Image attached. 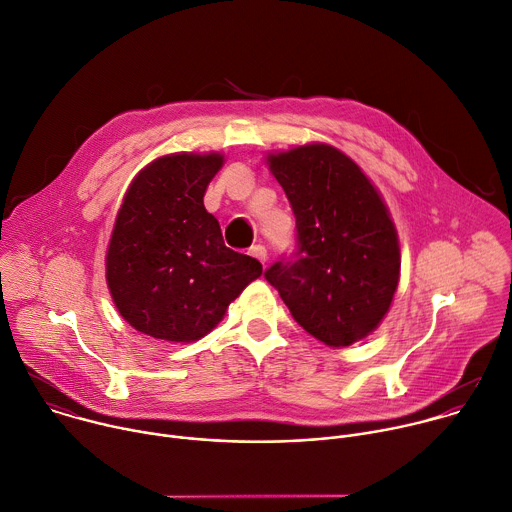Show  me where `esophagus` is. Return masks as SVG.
Listing matches in <instances>:
<instances>
[{"mask_svg": "<svg viewBox=\"0 0 512 512\" xmlns=\"http://www.w3.org/2000/svg\"><path fill=\"white\" fill-rule=\"evenodd\" d=\"M249 255L251 257H255L257 261H261V263H265L267 261V249L263 247V245H253L251 249H249Z\"/></svg>", "mask_w": 512, "mask_h": 512, "instance_id": "esophagus-1", "label": "esophagus"}]
</instances>
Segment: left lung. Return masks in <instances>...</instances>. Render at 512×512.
<instances>
[{
	"instance_id": "obj_1",
	"label": "left lung",
	"mask_w": 512,
	"mask_h": 512,
	"mask_svg": "<svg viewBox=\"0 0 512 512\" xmlns=\"http://www.w3.org/2000/svg\"><path fill=\"white\" fill-rule=\"evenodd\" d=\"M295 215L297 251L265 279L293 319L329 348H348L388 313L400 281V243L382 195L329 144L269 154Z\"/></svg>"
}]
</instances>
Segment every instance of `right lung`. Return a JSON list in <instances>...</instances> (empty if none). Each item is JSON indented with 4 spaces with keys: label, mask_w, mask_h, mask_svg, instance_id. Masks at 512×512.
<instances>
[{
    "label": "right lung",
    "mask_w": 512,
    "mask_h": 512,
    "mask_svg": "<svg viewBox=\"0 0 512 512\" xmlns=\"http://www.w3.org/2000/svg\"><path fill=\"white\" fill-rule=\"evenodd\" d=\"M225 158L175 152L152 160L130 183L106 253L118 313L164 342H197L225 317L263 267L223 243L203 197Z\"/></svg>",
    "instance_id": "add662e5"
}]
</instances>
